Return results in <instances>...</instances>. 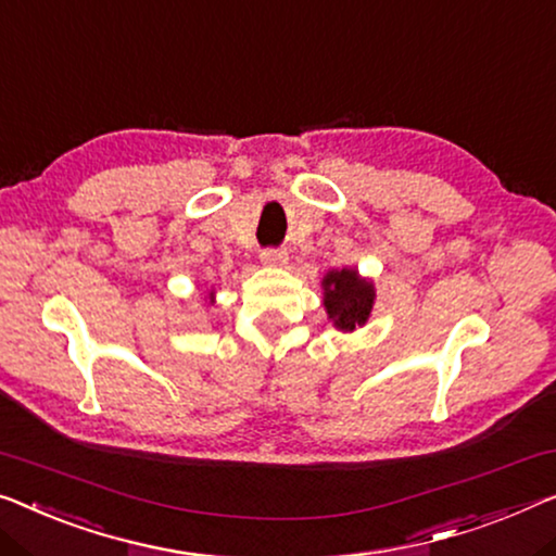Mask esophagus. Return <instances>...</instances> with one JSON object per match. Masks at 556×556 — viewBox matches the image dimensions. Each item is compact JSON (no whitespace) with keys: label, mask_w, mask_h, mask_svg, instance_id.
Wrapping results in <instances>:
<instances>
[{"label":"esophagus","mask_w":556,"mask_h":556,"mask_svg":"<svg viewBox=\"0 0 556 556\" xmlns=\"http://www.w3.org/2000/svg\"><path fill=\"white\" fill-rule=\"evenodd\" d=\"M289 260V252L285 247H267V250H262V262L269 264V267H279V264H285Z\"/></svg>","instance_id":"1"}]
</instances>
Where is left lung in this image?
<instances>
[{"instance_id":"8db88e82","label":"left lung","mask_w":556,"mask_h":556,"mask_svg":"<svg viewBox=\"0 0 556 556\" xmlns=\"http://www.w3.org/2000/svg\"><path fill=\"white\" fill-rule=\"evenodd\" d=\"M371 304H375V289L362 281L357 271L342 269L329 271L325 277V306L329 317L339 329L352 331L367 321Z\"/></svg>"}]
</instances>
